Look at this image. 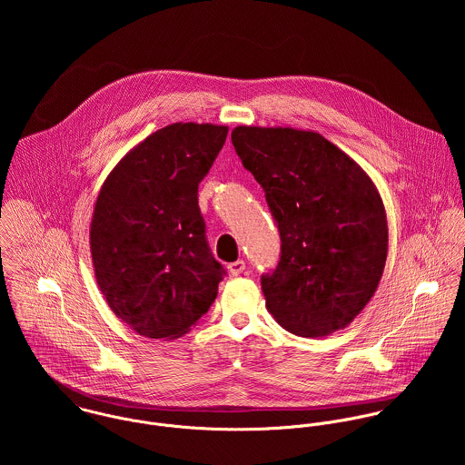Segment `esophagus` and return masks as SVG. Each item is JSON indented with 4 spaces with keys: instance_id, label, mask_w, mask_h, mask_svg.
<instances>
[{
    "instance_id": "esophagus-1",
    "label": "esophagus",
    "mask_w": 465,
    "mask_h": 465,
    "mask_svg": "<svg viewBox=\"0 0 465 465\" xmlns=\"http://www.w3.org/2000/svg\"><path fill=\"white\" fill-rule=\"evenodd\" d=\"M227 270H229L231 275H240V273L245 270V262H243V260H238V262L227 265Z\"/></svg>"
}]
</instances>
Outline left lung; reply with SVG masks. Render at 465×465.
<instances>
[{
  "label": "left lung",
  "mask_w": 465,
  "mask_h": 465,
  "mask_svg": "<svg viewBox=\"0 0 465 465\" xmlns=\"http://www.w3.org/2000/svg\"><path fill=\"white\" fill-rule=\"evenodd\" d=\"M231 139L265 190L281 236L279 265L262 277L266 310L306 338L347 328L387 262L389 225L376 184L313 131L240 125Z\"/></svg>",
  "instance_id": "8db88e82"
}]
</instances>
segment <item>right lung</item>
Masks as SVG:
<instances>
[{
	"mask_svg": "<svg viewBox=\"0 0 465 465\" xmlns=\"http://www.w3.org/2000/svg\"><path fill=\"white\" fill-rule=\"evenodd\" d=\"M229 127L172 124L129 150L94 203L89 245L94 279L133 331L173 340L197 326L225 270L213 258L199 183Z\"/></svg>",
	"mask_w": 465,
	"mask_h": 465,
	"instance_id": "obj_1",
	"label": "right lung"
}]
</instances>
